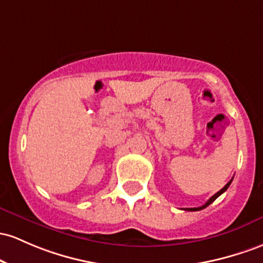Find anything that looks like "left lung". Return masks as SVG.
Listing matches in <instances>:
<instances>
[{
  "mask_svg": "<svg viewBox=\"0 0 263 263\" xmlns=\"http://www.w3.org/2000/svg\"><path fill=\"white\" fill-rule=\"evenodd\" d=\"M231 182H232V180H231V181H230V182H227V183H226V186H224V187H223V189H221V190H220V191H218L217 193H215V195H213V196H212V197H211V198H210V200L206 202V203H204V204H202V206H201V207H193V209H183V210H186V211H200V210H203V209H206V207H207V206H209V204H211V203H212V202H213V201H215V200H216V198H217V197H218V196H221V195H222V193H223L224 191H226V190H227V189H229V187H230V184H231Z\"/></svg>",
  "mask_w": 263,
  "mask_h": 263,
  "instance_id": "1",
  "label": "left lung"
}]
</instances>
